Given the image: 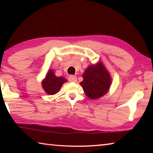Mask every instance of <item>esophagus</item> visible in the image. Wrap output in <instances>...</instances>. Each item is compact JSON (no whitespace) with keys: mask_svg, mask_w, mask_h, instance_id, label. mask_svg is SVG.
<instances>
[{"mask_svg":"<svg viewBox=\"0 0 153 153\" xmlns=\"http://www.w3.org/2000/svg\"><path fill=\"white\" fill-rule=\"evenodd\" d=\"M68 79H69V82H76L77 81V77L76 76H73V75H71V76L69 77Z\"/></svg>","mask_w":153,"mask_h":153,"instance_id":"34e87169","label":"esophagus"}]
</instances>
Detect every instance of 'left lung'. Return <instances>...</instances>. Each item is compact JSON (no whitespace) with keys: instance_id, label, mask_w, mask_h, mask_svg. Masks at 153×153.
Returning a JSON list of instances; mask_svg holds the SVG:
<instances>
[{"instance_id":"obj_1","label":"left lung","mask_w":153,"mask_h":153,"mask_svg":"<svg viewBox=\"0 0 153 153\" xmlns=\"http://www.w3.org/2000/svg\"><path fill=\"white\" fill-rule=\"evenodd\" d=\"M84 80L80 83L88 97L99 98L108 92L111 79L101 62L88 67L83 74Z\"/></svg>"}]
</instances>
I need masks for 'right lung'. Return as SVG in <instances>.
Wrapping results in <instances>:
<instances>
[{
  "label": "right lung",
  "instance_id": "1",
  "mask_svg": "<svg viewBox=\"0 0 153 153\" xmlns=\"http://www.w3.org/2000/svg\"><path fill=\"white\" fill-rule=\"evenodd\" d=\"M67 79L63 77H56L53 70H49L42 85L45 91L48 94H55L61 89V86Z\"/></svg>",
  "mask_w": 153,
  "mask_h": 153
}]
</instances>
